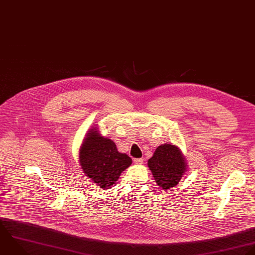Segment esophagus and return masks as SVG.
<instances>
[{
    "label": "esophagus",
    "mask_w": 255,
    "mask_h": 255,
    "mask_svg": "<svg viewBox=\"0 0 255 255\" xmlns=\"http://www.w3.org/2000/svg\"><path fill=\"white\" fill-rule=\"evenodd\" d=\"M143 161H144V160H143L142 158H139V159H134L133 162H134V164H136V165H141V164L143 163Z\"/></svg>",
    "instance_id": "1"
}]
</instances>
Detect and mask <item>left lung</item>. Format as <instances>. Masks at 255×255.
<instances>
[{
	"mask_svg": "<svg viewBox=\"0 0 255 255\" xmlns=\"http://www.w3.org/2000/svg\"><path fill=\"white\" fill-rule=\"evenodd\" d=\"M155 182L162 189L175 187L188 170V165L182 150L174 144L158 146L152 158L148 161Z\"/></svg>",
	"mask_w": 255,
	"mask_h": 255,
	"instance_id": "8db88e82",
	"label": "left lung"
}]
</instances>
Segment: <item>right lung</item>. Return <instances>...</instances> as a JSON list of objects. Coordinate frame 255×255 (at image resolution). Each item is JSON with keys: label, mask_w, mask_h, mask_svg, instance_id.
<instances>
[{"label": "right lung", "mask_w": 255, "mask_h": 255, "mask_svg": "<svg viewBox=\"0 0 255 255\" xmlns=\"http://www.w3.org/2000/svg\"><path fill=\"white\" fill-rule=\"evenodd\" d=\"M78 155L84 175L104 190L114 186L121 173L132 164V159L120 153L113 140L102 136L96 126L86 133Z\"/></svg>", "instance_id": "add662e5"}]
</instances>
